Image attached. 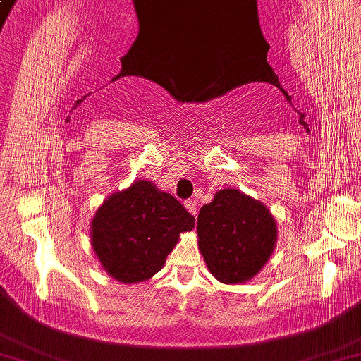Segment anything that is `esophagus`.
<instances>
[{
    "instance_id": "esophagus-1",
    "label": "esophagus",
    "mask_w": 361,
    "mask_h": 361,
    "mask_svg": "<svg viewBox=\"0 0 361 361\" xmlns=\"http://www.w3.org/2000/svg\"><path fill=\"white\" fill-rule=\"evenodd\" d=\"M185 207L188 209V212L193 214V216L198 212V204H197V201H195V200H187Z\"/></svg>"
}]
</instances>
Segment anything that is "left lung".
<instances>
[{
    "instance_id": "obj_1",
    "label": "left lung",
    "mask_w": 361,
    "mask_h": 361,
    "mask_svg": "<svg viewBox=\"0 0 361 361\" xmlns=\"http://www.w3.org/2000/svg\"><path fill=\"white\" fill-rule=\"evenodd\" d=\"M198 238L214 277L224 283H241L268 262L277 231L273 216L262 203L226 188L200 209Z\"/></svg>"
}]
</instances>
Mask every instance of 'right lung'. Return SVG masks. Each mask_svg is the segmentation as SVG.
I'll return each instance as SVG.
<instances>
[{"instance_id":"1","label":"right lung","mask_w":361,"mask_h":361,"mask_svg":"<svg viewBox=\"0 0 361 361\" xmlns=\"http://www.w3.org/2000/svg\"><path fill=\"white\" fill-rule=\"evenodd\" d=\"M193 226L195 217L180 201L149 180H137L99 207L92 222V245L107 274L136 283L158 273L180 233Z\"/></svg>"}]
</instances>
